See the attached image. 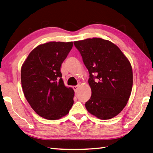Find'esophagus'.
Instances as JSON below:
<instances>
[{
	"instance_id": "esophagus-1",
	"label": "esophagus",
	"mask_w": 153,
	"mask_h": 153,
	"mask_svg": "<svg viewBox=\"0 0 153 153\" xmlns=\"http://www.w3.org/2000/svg\"><path fill=\"white\" fill-rule=\"evenodd\" d=\"M73 88L74 89V92H75V93H76L77 91H78V88H79V86H74L73 87Z\"/></svg>"
}]
</instances>
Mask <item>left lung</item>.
<instances>
[{
  "instance_id": "1",
  "label": "left lung",
  "mask_w": 153,
  "mask_h": 153,
  "mask_svg": "<svg viewBox=\"0 0 153 153\" xmlns=\"http://www.w3.org/2000/svg\"><path fill=\"white\" fill-rule=\"evenodd\" d=\"M89 73L91 97L85 103L91 114L110 119L125 108L132 88L130 62L117 46L100 38L74 41Z\"/></svg>"
}]
</instances>
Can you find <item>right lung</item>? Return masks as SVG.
<instances>
[{"label": "right lung", "instance_id": "add662e5", "mask_svg": "<svg viewBox=\"0 0 153 153\" xmlns=\"http://www.w3.org/2000/svg\"><path fill=\"white\" fill-rule=\"evenodd\" d=\"M73 42H49L30 52L21 68V84L26 99L39 116L56 120L68 113L74 92L66 87L60 67Z\"/></svg>", "mask_w": 153, "mask_h": 153}]
</instances>
